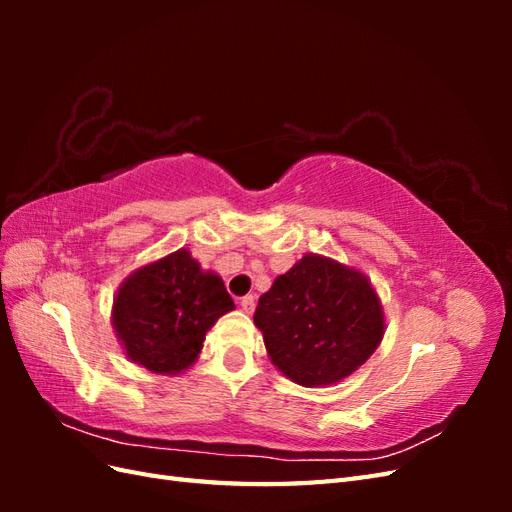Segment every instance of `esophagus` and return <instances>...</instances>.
Segmentation results:
<instances>
[{"label":"esophagus","instance_id":"obj_1","mask_svg":"<svg viewBox=\"0 0 512 512\" xmlns=\"http://www.w3.org/2000/svg\"><path fill=\"white\" fill-rule=\"evenodd\" d=\"M239 303H241V309H243L245 314H252L254 307H256V297H252V294H247V297H243Z\"/></svg>","mask_w":512,"mask_h":512}]
</instances>
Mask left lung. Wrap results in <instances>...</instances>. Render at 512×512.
Returning a JSON list of instances; mask_svg holds the SVG:
<instances>
[{"label":"left lung","mask_w":512,"mask_h":512,"mask_svg":"<svg viewBox=\"0 0 512 512\" xmlns=\"http://www.w3.org/2000/svg\"><path fill=\"white\" fill-rule=\"evenodd\" d=\"M254 324L271 363L307 389L352 376L380 346L384 307L369 277L305 254L258 299Z\"/></svg>","instance_id":"1"}]
</instances>
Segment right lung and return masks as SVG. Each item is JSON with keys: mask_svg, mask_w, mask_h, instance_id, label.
Masks as SVG:
<instances>
[{"mask_svg": "<svg viewBox=\"0 0 512 512\" xmlns=\"http://www.w3.org/2000/svg\"><path fill=\"white\" fill-rule=\"evenodd\" d=\"M232 309L222 277L181 247L121 282L111 322L132 363L151 374L177 376L196 363L207 331Z\"/></svg>", "mask_w": 512, "mask_h": 512, "instance_id": "right-lung-1", "label": "right lung"}]
</instances>
